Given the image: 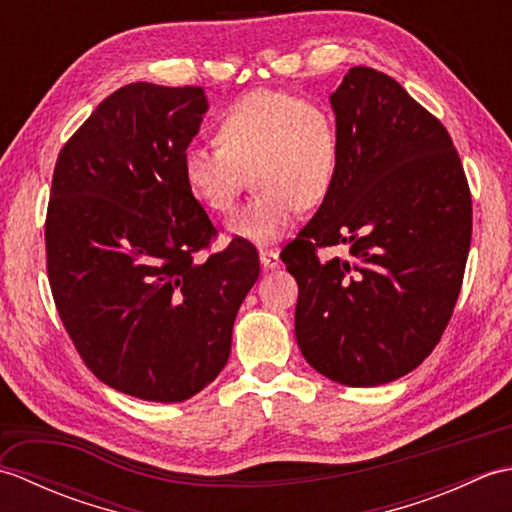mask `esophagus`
<instances>
[{"label":"esophagus","instance_id":"34e87169","mask_svg":"<svg viewBox=\"0 0 512 512\" xmlns=\"http://www.w3.org/2000/svg\"><path fill=\"white\" fill-rule=\"evenodd\" d=\"M259 262H262V266L266 270H273V268L281 266L279 253H277V250H273V248H262V250H259Z\"/></svg>","mask_w":512,"mask_h":512}]
</instances>
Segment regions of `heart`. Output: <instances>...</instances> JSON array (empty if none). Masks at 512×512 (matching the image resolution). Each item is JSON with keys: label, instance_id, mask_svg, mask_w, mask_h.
I'll use <instances>...</instances> for the list:
<instances>
[{"label": "heart", "instance_id": "heart-1", "mask_svg": "<svg viewBox=\"0 0 512 512\" xmlns=\"http://www.w3.org/2000/svg\"><path fill=\"white\" fill-rule=\"evenodd\" d=\"M215 143L184 149V182L195 200L222 217L235 211L253 182L255 198L235 215L231 233L259 244L279 239L299 209L328 198L341 165L330 107L288 90L239 96L217 116Z\"/></svg>", "mask_w": 512, "mask_h": 512}]
</instances>
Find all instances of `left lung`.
<instances>
[{"label":"left lung","mask_w":512,"mask_h":512,"mask_svg":"<svg viewBox=\"0 0 512 512\" xmlns=\"http://www.w3.org/2000/svg\"><path fill=\"white\" fill-rule=\"evenodd\" d=\"M341 136L332 189L281 250L297 279L303 358L336 383L374 387L416 369L460 297L473 206L458 151L398 81L352 68L330 96ZM347 258L321 263L319 247Z\"/></svg>","instance_id":"left-lung-1"}]
</instances>
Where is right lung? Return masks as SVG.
<instances>
[{"label":"right lung","instance_id":"add662e5","mask_svg":"<svg viewBox=\"0 0 512 512\" xmlns=\"http://www.w3.org/2000/svg\"><path fill=\"white\" fill-rule=\"evenodd\" d=\"M209 110L202 88L129 83L96 107L52 173L46 266L65 332L90 372L127 396L182 402L231 354L259 257L215 226L182 176Z\"/></svg>","mask_w":512,"mask_h":512}]
</instances>
